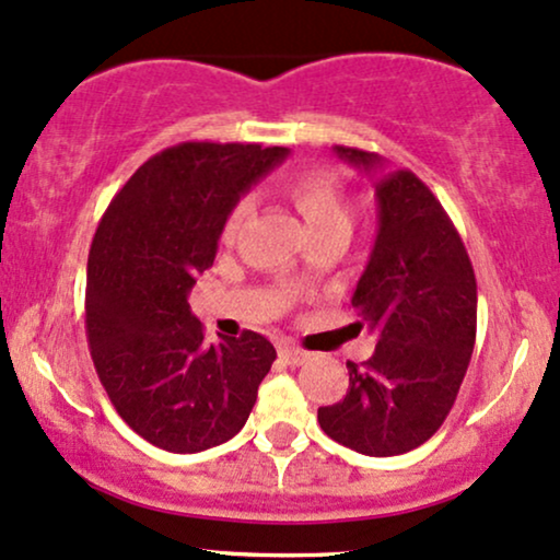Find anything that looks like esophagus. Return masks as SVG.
Wrapping results in <instances>:
<instances>
[{
	"label": "esophagus",
	"instance_id": "1",
	"mask_svg": "<svg viewBox=\"0 0 560 560\" xmlns=\"http://www.w3.org/2000/svg\"><path fill=\"white\" fill-rule=\"evenodd\" d=\"M279 357L287 362V365H292V368L305 365V362L310 360V354L305 352V349H300V347H294V345H281L279 347Z\"/></svg>",
	"mask_w": 560,
	"mask_h": 560
}]
</instances>
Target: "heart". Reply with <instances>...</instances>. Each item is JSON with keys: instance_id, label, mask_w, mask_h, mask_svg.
I'll return each instance as SVG.
<instances>
[{"instance_id": "b5f03b06", "label": "heart", "mask_w": 560, "mask_h": 560, "mask_svg": "<svg viewBox=\"0 0 560 560\" xmlns=\"http://www.w3.org/2000/svg\"><path fill=\"white\" fill-rule=\"evenodd\" d=\"M287 198L292 200L302 219H305L315 240L323 237V234L352 232V200H349L347 187L341 185L336 174L323 170L302 172L287 182ZM250 198H240L226 215L221 237L226 242L237 237L242 224L250 215Z\"/></svg>"}]
</instances>
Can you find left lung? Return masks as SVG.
<instances>
[{"label": "left lung", "mask_w": 560, "mask_h": 560, "mask_svg": "<svg viewBox=\"0 0 560 560\" xmlns=\"http://www.w3.org/2000/svg\"><path fill=\"white\" fill-rule=\"evenodd\" d=\"M336 153L370 174L378 237L357 281V326L378 345L347 362L341 401L318 409L323 433L365 456L407 454L443 425L472 360L477 281L464 242L430 187L360 148Z\"/></svg>", "instance_id": "8db88e82"}]
</instances>
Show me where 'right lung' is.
Masks as SVG:
<instances>
[{
    "mask_svg": "<svg viewBox=\"0 0 560 560\" xmlns=\"http://www.w3.org/2000/svg\"><path fill=\"white\" fill-rule=\"evenodd\" d=\"M287 148L179 143L114 195L88 255L85 334L119 417L172 454H198L242 430L276 360L266 336L208 345L190 289L213 266L229 211Z\"/></svg>",
    "mask_w": 560,
    "mask_h": 560,
    "instance_id": "add662e5",
    "label": "right lung"
}]
</instances>
